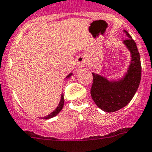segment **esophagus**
I'll use <instances>...</instances> for the list:
<instances>
[{"mask_svg": "<svg viewBox=\"0 0 152 152\" xmlns=\"http://www.w3.org/2000/svg\"><path fill=\"white\" fill-rule=\"evenodd\" d=\"M76 62H77V66L79 68H83L87 65L88 61L85 56H80L76 58Z\"/></svg>", "mask_w": 152, "mask_h": 152, "instance_id": "1", "label": "esophagus"}]
</instances>
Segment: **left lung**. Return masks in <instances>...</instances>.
Segmentation results:
<instances>
[{"label":"left lung","instance_id":"obj_1","mask_svg":"<svg viewBox=\"0 0 152 152\" xmlns=\"http://www.w3.org/2000/svg\"><path fill=\"white\" fill-rule=\"evenodd\" d=\"M123 31L128 38L123 44L131 55L127 72L121 78L111 80L100 74L92 73V99L98 107L108 113L119 110L129 104L137 92L141 78V60L136 43L127 31Z\"/></svg>","mask_w":152,"mask_h":152}]
</instances>
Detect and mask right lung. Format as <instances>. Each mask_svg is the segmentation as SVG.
Wrapping results in <instances>:
<instances>
[{
  "mask_svg": "<svg viewBox=\"0 0 152 152\" xmlns=\"http://www.w3.org/2000/svg\"><path fill=\"white\" fill-rule=\"evenodd\" d=\"M72 72H71V73H69L68 75V76H66V80H68V79L70 78V76H72ZM63 106H64V96H63V94H62V95H61V99H60V102L58 103V106H57V107L56 108V109L53 110V111L52 112V113H50L49 114H48L47 116H45V117H41L42 119H50V118H52V117H56V116L58 114L59 112L61 111L62 110V108H63Z\"/></svg>",
  "mask_w": 152,
  "mask_h": 152,
  "instance_id": "1",
  "label": "right lung"
}]
</instances>
